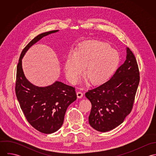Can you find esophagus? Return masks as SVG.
Returning <instances> with one entry per match:
<instances>
[{
  "instance_id": "esophagus-1",
  "label": "esophagus",
  "mask_w": 156,
  "mask_h": 156,
  "mask_svg": "<svg viewBox=\"0 0 156 156\" xmlns=\"http://www.w3.org/2000/svg\"><path fill=\"white\" fill-rule=\"evenodd\" d=\"M83 92H82L80 91H79V92H77V97L79 98H81L83 97Z\"/></svg>"
}]
</instances>
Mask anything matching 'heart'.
Instances as JSON below:
<instances>
[{
    "label": "heart",
    "mask_w": 156,
    "mask_h": 156,
    "mask_svg": "<svg viewBox=\"0 0 156 156\" xmlns=\"http://www.w3.org/2000/svg\"><path fill=\"white\" fill-rule=\"evenodd\" d=\"M119 62L118 53L110 45L100 41H89L80 45L75 53L68 55L64 71L67 79L74 83L84 68L85 77L91 83L99 84L110 77Z\"/></svg>",
    "instance_id": "heart-1"
}]
</instances>
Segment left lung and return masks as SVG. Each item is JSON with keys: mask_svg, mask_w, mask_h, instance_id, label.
<instances>
[{"mask_svg": "<svg viewBox=\"0 0 156 156\" xmlns=\"http://www.w3.org/2000/svg\"><path fill=\"white\" fill-rule=\"evenodd\" d=\"M139 80L135 56L127 47L126 61L111 78L85 93L92 105L90 126L98 132H106L122 123L132 110Z\"/></svg>", "mask_w": 156, "mask_h": 156, "instance_id": "left-lung-1", "label": "left lung"}]
</instances>
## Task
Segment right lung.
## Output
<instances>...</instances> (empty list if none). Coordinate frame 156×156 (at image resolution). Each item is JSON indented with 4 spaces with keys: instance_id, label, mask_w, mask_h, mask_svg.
<instances>
[{
    "instance_id": "1",
    "label": "right lung",
    "mask_w": 156,
    "mask_h": 156,
    "mask_svg": "<svg viewBox=\"0 0 156 156\" xmlns=\"http://www.w3.org/2000/svg\"><path fill=\"white\" fill-rule=\"evenodd\" d=\"M58 31H48L35 37L23 48L17 67L15 89L20 108L29 123L45 134L53 133L62 126L68 106L77 99L75 88L58 81L45 87L32 85L24 74L22 60L32 45Z\"/></svg>"
}]
</instances>
